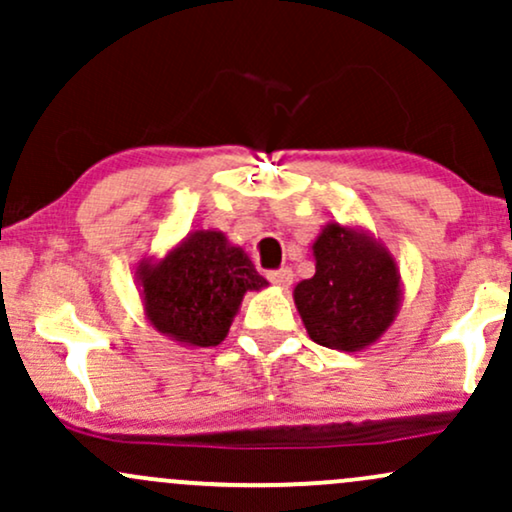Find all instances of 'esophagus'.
Instances as JSON below:
<instances>
[{
    "label": "esophagus",
    "mask_w": 512,
    "mask_h": 512,
    "mask_svg": "<svg viewBox=\"0 0 512 512\" xmlns=\"http://www.w3.org/2000/svg\"><path fill=\"white\" fill-rule=\"evenodd\" d=\"M269 281H272L274 286H279V289H289L293 284V272L289 267L274 269V272H269Z\"/></svg>",
    "instance_id": "34e87169"
}]
</instances>
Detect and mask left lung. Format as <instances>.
<instances>
[{
  "label": "left lung",
  "mask_w": 512,
  "mask_h": 512,
  "mask_svg": "<svg viewBox=\"0 0 512 512\" xmlns=\"http://www.w3.org/2000/svg\"><path fill=\"white\" fill-rule=\"evenodd\" d=\"M315 274L293 289L308 337L337 351H363L390 330L402 305L397 260L373 233L327 221L313 240Z\"/></svg>",
  "instance_id": "left-lung-1"
}]
</instances>
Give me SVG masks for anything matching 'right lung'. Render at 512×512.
<instances>
[{"label": "right lung", "instance_id": "right-lung-1", "mask_svg": "<svg viewBox=\"0 0 512 512\" xmlns=\"http://www.w3.org/2000/svg\"><path fill=\"white\" fill-rule=\"evenodd\" d=\"M144 315L158 334L182 346L226 339L248 291L269 286L240 245L216 228H197L134 272Z\"/></svg>", "mask_w": 512, "mask_h": 512}]
</instances>
